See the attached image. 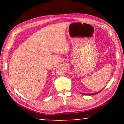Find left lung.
Instances as JSON below:
<instances>
[{
    "label": "left lung",
    "mask_w": 124,
    "mask_h": 124,
    "mask_svg": "<svg viewBox=\"0 0 124 124\" xmlns=\"http://www.w3.org/2000/svg\"><path fill=\"white\" fill-rule=\"evenodd\" d=\"M101 91H102V90H101V91L96 92V93H81V92H80V93L81 94H84V95H95V94H96V93H99V92H100Z\"/></svg>",
    "instance_id": "1"
}]
</instances>
